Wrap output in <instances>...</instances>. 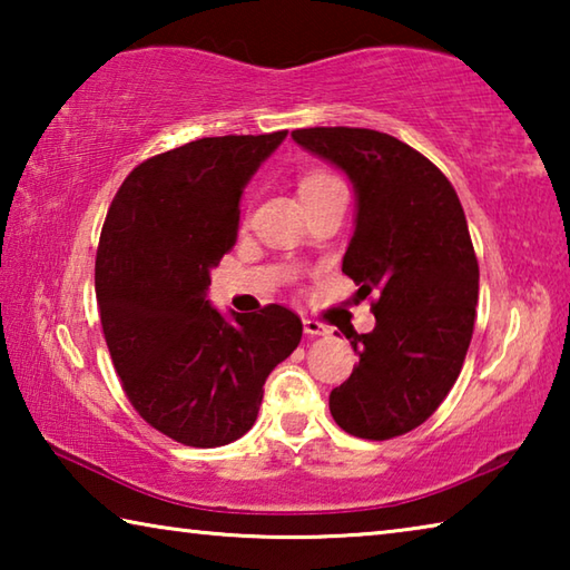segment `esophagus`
<instances>
[{"mask_svg":"<svg viewBox=\"0 0 570 570\" xmlns=\"http://www.w3.org/2000/svg\"><path fill=\"white\" fill-rule=\"evenodd\" d=\"M304 332L308 336H326V334H330V326L316 322V320H304Z\"/></svg>","mask_w":570,"mask_h":570,"instance_id":"obj_1","label":"esophagus"}]
</instances>
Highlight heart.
Masks as SVG:
<instances>
[{
  "label": "heart",
  "instance_id": "obj_1",
  "mask_svg": "<svg viewBox=\"0 0 570 570\" xmlns=\"http://www.w3.org/2000/svg\"><path fill=\"white\" fill-rule=\"evenodd\" d=\"M332 186H340V180L322 168H306L298 173V196H302V200L320 196L322 190Z\"/></svg>",
  "mask_w": 570,
  "mask_h": 570
}]
</instances>
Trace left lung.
<instances>
[{"instance_id": "left-lung-1", "label": "left lung", "mask_w": 570, "mask_h": 570, "mask_svg": "<svg viewBox=\"0 0 570 570\" xmlns=\"http://www.w3.org/2000/svg\"><path fill=\"white\" fill-rule=\"evenodd\" d=\"M292 138L350 176L354 236L342 272L377 292L374 330L350 332L360 364L330 394L334 422L392 440L430 417L455 384L475 326L480 268L452 183L407 142L366 128H302Z\"/></svg>"}]
</instances>
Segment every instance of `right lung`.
<instances>
[{
    "label": "right lung",
    "mask_w": 570,
    "mask_h": 570,
    "mask_svg": "<svg viewBox=\"0 0 570 570\" xmlns=\"http://www.w3.org/2000/svg\"><path fill=\"white\" fill-rule=\"evenodd\" d=\"M286 130L200 138L132 168L115 193L95 258L100 324L142 420L188 448L254 428L264 382L302 342V320L210 306V268L236 244L240 193Z\"/></svg>",
    "instance_id": "1"
}]
</instances>
